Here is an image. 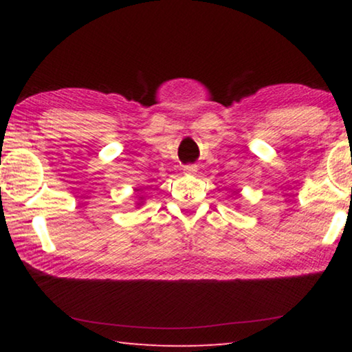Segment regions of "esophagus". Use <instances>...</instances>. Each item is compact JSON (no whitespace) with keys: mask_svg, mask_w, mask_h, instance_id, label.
Masks as SVG:
<instances>
[{"mask_svg":"<svg viewBox=\"0 0 352 352\" xmlns=\"http://www.w3.org/2000/svg\"><path fill=\"white\" fill-rule=\"evenodd\" d=\"M183 172H184V174H186V175H195V174H197V166H195V164L184 166Z\"/></svg>","mask_w":352,"mask_h":352,"instance_id":"34e87169","label":"esophagus"}]
</instances>
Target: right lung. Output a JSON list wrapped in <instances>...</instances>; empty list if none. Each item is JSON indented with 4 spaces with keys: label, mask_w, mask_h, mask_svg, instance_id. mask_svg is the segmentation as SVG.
Masks as SVG:
<instances>
[{
    "label": "right lung",
    "mask_w": 352,
    "mask_h": 352,
    "mask_svg": "<svg viewBox=\"0 0 352 352\" xmlns=\"http://www.w3.org/2000/svg\"><path fill=\"white\" fill-rule=\"evenodd\" d=\"M142 204H144V199H142V197H140V200L138 201H136V208H140Z\"/></svg>",
    "instance_id": "add662e5"
}]
</instances>
